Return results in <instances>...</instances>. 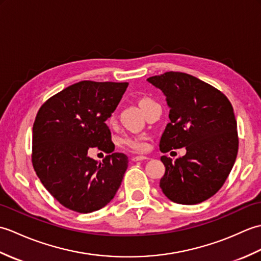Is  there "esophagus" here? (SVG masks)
Listing matches in <instances>:
<instances>
[{
	"label": "esophagus",
	"mask_w": 261,
	"mask_h": 261,
	"mask_svg": "<svg viewBox=\"0 0 261 261\" xmlns=\"http://www.w3.org/2000/svg\"><path fill=\"white\" fill-rule=\"evenodd\" d=\"M146 159H148L147 156H142V154H140V156L132 157V162H139V160H146Z\"/></svg>",
	"instance_id": "obj_1"
}]
</instances>
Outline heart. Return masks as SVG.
Masks as SVG:
<instances>
[{
  "label": "heart",
  "instance_id": "obj_1",
  "mask_svg": "<svg viewBox=\"0 0 261 261\" xmlns=\"http://www.w3.org/2000/svg\"><path fill=\"white\" fill-rule=\"evenodd\" d=\"M156 102L153 101L150 97H142L139 99V105L141 110H146L148 107L154 104ZM113 119V116L111 118V120ZM120 143L123 147H126L131 149L134 151H143L147 149V139L145 136H130V135H125L123 137H121Z\"/></svg>",
  "mask_w": 261,
  "mask_h": 261
}]
</instances>
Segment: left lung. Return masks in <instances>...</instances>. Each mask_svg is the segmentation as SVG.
Here are the masks:
<instances>
[{
  "instance_id": "left-lung-1",
  "label": "left lung",
  "mask_w": 261,
  "mask_h": 261,
  "mask_svg": "<svg viewBox=\"0 0 261 261\" xmlns=\"http://www.w3.org/2000/svg\"><path fill=\"white\" fill-rule=\"evenodd\" d=\"M147 81L163 91L170 109L160 151L186 149L175 162L160 158L166 170L159 186L175 203L206 201L223 186L236 162L239 138L233 108L218 88L180 71Z\"/></svg>"
}]
</instances>
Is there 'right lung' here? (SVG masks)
<instances>
[{
    "label": "right lung",
    "instance_id": "1",
    "mask_svg": "<svg viewBox=\"0 0 261 261\" xmlns=\"http://www.w3.org/2000/svg\"><path fill=\"white\" fill-rule=\"evenodd\" d=\"M127 85L82 81L39 109L32 127V165L42 185L65 207L91 213L118 192L129 160L124 153L113 152L105 121ZM95 146L111 154L96 162L87 154Z\"/></svg>",
    "mask_w": 261,
    "mask_h": 261
}]
</instances>
